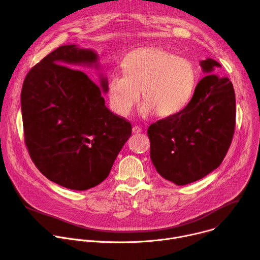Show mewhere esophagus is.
Here are the masks:
<instances>
[{
    "mask_svg": "<svg viewBox=\"0 0 260 260\" xmlns=\"http://www.w3.org/2000/svg\"><path fill=\"white\" fill-rule=\"evenodd\" d=\"M132 132H133V133H135V134L140 133V132H141V128H140L139 126H134V127L132 128Z\"/></svg>",
    "mask_w": 260,
    "mask_h": 260,
    "instance_id": "obj_1",
    "label": "esophagus"
}]
</instances>
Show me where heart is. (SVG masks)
I'll list each match as a JSON object with an SVG mask.
<instances>
[{
  "label": "heart",
  "instance_id": "1",
  "mask_svg": "<svg viewBox=\"0 0 260 260\" xmlns=\"http://www.w3.org/2000/svg\"><path fill=\"white\" fill-rule=\"evenodd\" d=\"M124 74L112 75L108 84L111 109L128 116L140 98V112L149 116L157 112L163 117L178 114L189 103L197 83L191 61L177 57L161 48L132 51L122 61Z\"/></svg>",
  "mask_w": 260,
  "mask_h": 260
}]
</instances>
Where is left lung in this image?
Returning <instances> with one entry per match:
<instances>
[{"instance_id":"1","label":"left lung","mask_w":260,"mask_h":260,"mask_svg":"<svg viewBox=\"0 0 260 260\" xmlns=\"http://www.w3.org/2000/svg\"><path fill=\"white\" fill-rule=\"evenodd\" d=\"M207 74L184 110L147 129L150 160L165 179L177 185L197 181L219 167L236 126V98L228 78L212 75L221 66L212 58L200 61Z\"/></svg>"}]
</instances>
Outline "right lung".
<instances>
[{
  "instance_id": "obj_1",
  "label": "right lung",
  "mask_w": 260,
  "mask_h": 260,
  "mask_svg": "<svg viewBox=\"0 0 260 260\" xmlns=\"http://www.w3.org/2000/svg\"><path fill=\"white\" fill-rule=\"evenodd\" d=\"M98 55L76 45L60 46L26 75L21 90L24 140L40 172L63 187L86 190L105 180L132 131L112 113L100 87L84 72L98 69Z\"/></svg>"
}]
</instances>
